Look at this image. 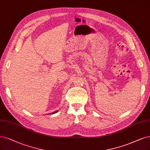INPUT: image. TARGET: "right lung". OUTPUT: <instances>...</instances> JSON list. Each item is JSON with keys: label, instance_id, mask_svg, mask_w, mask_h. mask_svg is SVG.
I'll use <instances>...</instances> for the list:
<instances>
[{"label": "right lung", "instance_id": "1", "mask_svg": "<svg viewBox=\"0 0 150 150\" xmlns=\"http://www.w3.org/2000/svg\"><path fill=\"white\" fill-rule=\"evenodd\" d=\"M57 111H58V110H57V111H55V112H52V113H51L50 114H55V113H56Z\"/></svg>", "mask_w": 150, "mask_h": 150}]
</instances>
